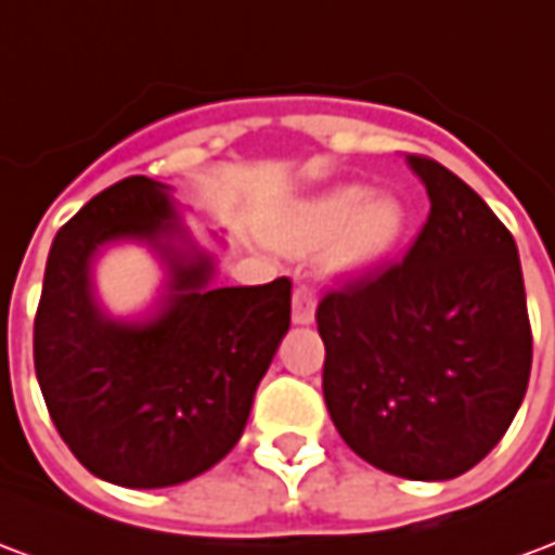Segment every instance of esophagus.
<instances>
[{
    "label": "esophagus",
    "mask_w": 555,
    "mask_h": 555,
    "mask_svg": "<svg viewBox=\"0 0 555 555\" xmlns=\"http://www.w3.org/2000/svg\"><path fill=\"white\" fill-rule=\"evenodd\" d=\"M317 317V293H313V286H295L293 293V319L298 325H310Z\"/></svg>",
    "instance_id": "1"
}]
</instances>
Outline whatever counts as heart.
I'll use <instances>...</instances> for the list:
<instances>
[{
    "label": "heart",
    "instance_id": "1",
    "mask_svg": "<svg viewBox=\"0 0 555 555\" xmlns=\"http://www.w3.org/2000/svg\"><path fill=\"white\" fill-rule=\"evenodd\" d=\"M411 224L408 206L387 192L339 185L298 206L283 228L286 250H313L337 242L334 254L343 266H378L393 257Z\"/></svg>",
    "mask_w": 555,
    "mask_h": 555
}]
</instances>
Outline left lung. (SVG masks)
Segmentation results:
<instances>
[{"mask_svg":"<svg viewBox=\"0 0 555 555\" xmlns=\"http://www.w3.org/2000/svg\"><path fill=\"white\" fill-rule=\"evenodd\" d=\"M405 159L431 209L402 260L322 295V393L363 461L440 482L476 467L512 426L527 396L532 327L503 221L440 162Z\"/></svg>","mask_w":555,"mask_h":555,"instance_id":"obj_1","label":"left lung"}]
</instances>
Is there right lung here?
I'll use <instances>...</instances> for the list:
<instances>
[{
    "instance_id": "add662e5",
    "label": "right lung",
    "mask_w": 555,
    "mask_h": 555,
    "mask_svg": "<svg viewBox=\"0 0 555 555\" xmlns=\"http://www.w3.org/2000/svg\"><path fill=\"white\" fill-rule=\"evenodd\" d=\"M112 241H144L166 283L139 320L106 314L90 269ZM293 283L216 286V257L177 216L168 185L127 177L91 197L52 242L35 372L62 440L124 488L189 482L236 447L257 384L289 331Z\"/></svg>"
}]
</instances>
